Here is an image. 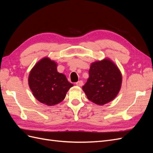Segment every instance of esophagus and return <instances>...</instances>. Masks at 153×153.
Instances as JSON below:
<instances>
[{
  "label": "esophagus",
  "mask_w": 153,
  "mask_h": 153,
  "mask_svg": "<svg viewBox=\"0 0 153 153\" xmlns=\"http://www.w3.org/2000/svg\"><path fill=\"white\" fill-rule=\"evenodd\" d=\"M76 85L78 86H82L84 85V83H83L82 80H80V81H78L77 82H76Z\"/></svg>",
  "instance_id": "1"
}]
</instances>
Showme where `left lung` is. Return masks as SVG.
Returning <instances> with one entry per match:
<instances>
[{"instance_id":"left-lung-1","label":"left lung","mask_w":153,"mask_h":153,"mask_svg":"<svg viewBox=\"0 0 153 153\" xmlns=\"http://www.w3.org/2000/svg\"><path fill=\"white\" fill-rule=\"evenodd\" d=\"M89 78L82 87L89 100L103 105L113 100L121 89L122 76L118 68L108 59L91 64Z\"/></svg>"}]
</instances>
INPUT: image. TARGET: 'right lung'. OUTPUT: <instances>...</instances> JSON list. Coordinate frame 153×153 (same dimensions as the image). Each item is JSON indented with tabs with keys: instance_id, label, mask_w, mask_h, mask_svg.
Masks as SVG:
<instances>
[{
	"instance_id": "add662e5",
	"label": "right lung",
	"mask_w": 153,
	"mask_h": 153,
	"mask_svg": "<svg viewBox=\"0 0 153 153\" xmlns=\"http://www.w3.org/2000/svg\"><path fill=\"white\" fill-rule=\"evenodd\" d=\"M32 94L41 103L49 106L59 103L73 85L66 76L57 70V64L43 58L32 68L29 76Z\"/></svg>"
}]
</instances>
